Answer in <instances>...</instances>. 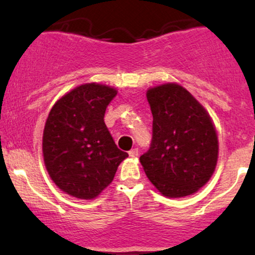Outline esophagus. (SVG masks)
<instances>
[{
	"instance_id": "1",
	"label": "esophagus",
	"mask_w": 255,
	"mask_h": 255,
	"mask_svg": "<svg viewBox=\"0 0 255 255\" xmlns=\"http://www.w3.org/2000/svg\"><path fill=\"white\" fill-rule=\"evenodd\" d=\"M128 154H129V157L131 158H135L137 156V148H131V150L128 152Z\"/></svg>"
}]
</instances>
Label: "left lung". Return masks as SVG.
I'll list each match as a JSON object with an SVG mask.
<instances>
[{
	"label": "left lung",
	"instance_id": "obj_1",
	"mask_svg": "<svg viewBox=\"0 0 255 255\" xmlns=\"http://www.w3.org/2000/svg\"><path fill=\"white\" fill-rule=\"evenodd\" d=\"M153 124L140 163L152 184L169 198L198 192L212 176L218 137L209 113L184 87L164 84L146 93Z\"/></svg>",
	"mask_w": 255,
	"mask_h": 255
}]
</instances>
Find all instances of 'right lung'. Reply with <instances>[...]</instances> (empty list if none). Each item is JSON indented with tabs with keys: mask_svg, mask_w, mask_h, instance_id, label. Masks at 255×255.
I'll use <instances>...</instances> for the list:
<instances>
[{
	"mask_svg": "<svg viewBox=\"0 0 255 255\" xmlns=\"http://www.w3.org/2000/svg\"><path fill=\"white\" fill-rule=\"evenodd\" d=\"M116 95L107 85H80L49 113L43 133L44 163L55 184L72 197H97L128 157L104 122L107 107Z\"/></svg>",
	"mask_w": 255,
	"mask_h": 255,
	"instance_id": "add662e5",
	"label": "right lung"
}]
</instances>
